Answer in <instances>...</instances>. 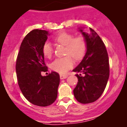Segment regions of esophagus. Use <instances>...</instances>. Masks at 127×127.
Masks as SVG:
<instances>
[{
  "label": "esophagus",
  "instance_id": "1",
  "mask_svg": "<svg viewBox=\"0 0 127 127\" xmlns=\"http://www.w3.org/2000/svg\"><path fill=\"white\" fill-rule=\"evenodd\" d=\"M67 77H68V75H62V74L60 75V79H66Z\"/></svg>",
  "mask_w": 127,
  "mask_h": 127
}]
</instances>
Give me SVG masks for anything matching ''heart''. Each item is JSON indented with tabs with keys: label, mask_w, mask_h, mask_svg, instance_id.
Instances as JSON below:
<instances>
[{
	"label": "heart",
	"mask_w": 127,
	"mask_h": 127,
	"mask_svg": "<svg viewBox=\"0 0 127 127\" xmlns=\"http://www.w3.org/2000/svg\"><path fill=\"white\" fill-rule=\"evenodd\" d=\"M70 32H59L54 38L55 42L65 46V54L68 55L57 59L52 63L51 68L56 72L65 74L72 67L74 60H79L84 57L87 51V41L83 36H76ZM42 52L46 58L50 59L53 55V49L50 42H45L42 48Z\"/></svg>",
	"instance_id": "b5f03b06"
}]
</instances>
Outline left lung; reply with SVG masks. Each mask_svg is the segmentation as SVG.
<instances>
[{
    "mask_svg": "<svg viewBox=\"0 0 127 127\" xmlns=\"http://www.w3.org/2000/svg\"><path fill=\"white\" fill-rule=\"evenodd\" d=\"M79 30L86 39L87 51L83 59L73 71L84 74H76L78 82L74 95L78 101L83 104L95 102L104 92L110 75L109 59L104 43L98 34L90 28L89 33Z\"/></svg>",
    "mask_w": 127,
    "mask_h": 127,
    "instance_id": "8db88e82",
    "label": "left lung"
}]
</instances>
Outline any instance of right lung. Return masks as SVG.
Masks as SVG:
<instances>
[{
  "label": "right lung",
  "mask_w": 127,
  "mask_h": 127,
  "mask_svg": "<svg viewBox=\"0 0 127 127\" xmlns=\"http://www.w3.org/2000/svg\"><path fill=\"white\" fill-rule=\"evenodd\" d=\"M48 31L33 30L23 40L16 60L18 84L23 95L34 105L47 106L55 102L58 95L60 75L52 72L46 76L41 73L48 68L44 61L42 48Z\"/></svg>",
  "instance_id": "1"
}]
</instances>
